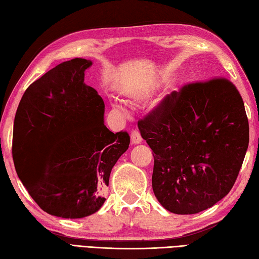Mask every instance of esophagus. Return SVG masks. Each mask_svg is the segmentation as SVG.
I'll return each instance as SVG.
<instances>
[{"label":"esophagus","instance_id":"obj_1","mask_svg":"<svg viewBox=\"0 0 259 259\" xmlns=\"http://www.w3.org/2000/svg\"><path fill=\"white\" fill-rule=\"evenodd\" d=\"M141 141H142V138L139 134V131L134 130L133 133H131V145H139Z\"/></svg>","mask_w":259,"mask_h":259}]
</instances>
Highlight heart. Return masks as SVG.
Masks as SVG:
<instances>
[{
	"label": "heart",
	"mask_w": 259,
	"mask_h": 259,
	"mask_svg": "<svg viewBox=\"0 0 259 259\" xmlns=\"http://www.w3.org/2000/svg\"><path fill=\"white\" fill-rule=\"evenodd\" d=\"M112 108L115 110V111L121 112V113H125V112H126L125 108L122 106V104L118 103V102H113V103H112Z\"/></svg>",
	"instance_id": "1"
}]
</instances>
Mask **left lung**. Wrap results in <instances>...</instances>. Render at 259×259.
Masks as SVG:
<instances>
[{"instance_id": "1", "label": "left lung", "mask_w": 259, "mask_h": 259, "mask_svg": "<svg viewBox=\"0 0 259 259\" xmlns=\"http://www.w3.org/2000/svg\"><path fill=\"white\" fill-rule=\"evenodd\" d=\"M138 128L153 151V194L178 214L206 210L228 194L249 142L244 101L226 79L174 91Z\"/></svg>"}]
</instances>
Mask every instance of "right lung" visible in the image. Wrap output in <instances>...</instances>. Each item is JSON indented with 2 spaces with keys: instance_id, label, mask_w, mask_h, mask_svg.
Wrapping results in <instances>:
<instances>
[{
  "instance_id": "1",
  "label": "right lung",
  "mask_w": 259,
  "mask_h": 259,
  "mask_svg": "<svg viewBox=\"0 0 259 259\" xmlns=\"http://www.w3.org/2000/svg\"><path fill=\"white\" fill-rule=\"evenodd\" d=\"M91 65V60L76 58L48 71L27 88L15 114L16 174L52 216L76 219L97 212L106 201L101 194L111 170L129 148V135L107 128L102 98L84 83ZM45 141L51 147L47 154Z\"/></svg>"
}]
</instances>
